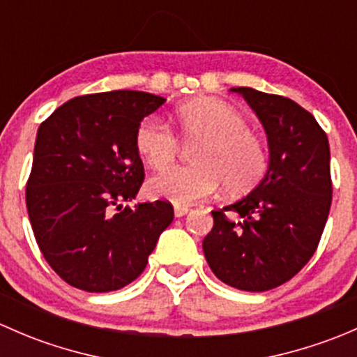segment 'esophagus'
Instances as JSON below:
<instances>
[{"label": "esophagus", "mask_w": 357, "mask_h": 357, "mask_svg": "<svg viewBox=\"0 0 357 357\" xmlns=\"http://www.w3.org/2000/svg\"><path fill=\"white\" fill-rule=\"evenodd\" d=\"M188 211H190V208L185 207V205H176L174 215H176V218H183L185 214H188Z\"/></svg>", "instance_id": "1"}]
</instances>
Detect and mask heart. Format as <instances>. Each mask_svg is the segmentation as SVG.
<instances>
[{"label": "heart", "instance_id": "heart-1", "mask_svg": "<svg viewBox=\"0 0 357 357\" xmlns=\"http://www.w3.org/2000/svg\"><path fill=\"white\" fill-rule=\"evenodd\" d=\"M176 122L186 143L200 142L192 167H171L149 181L150 195L176 205L207 199L225 183L229 192L252 188L266 171V150L235 107L218 98H197L176 110ZM136 149L152 169L172 164L179 150L174 132L155 117L136 129Z\"/></svg>", "mask_w": 357, "mask_h": 357}]
</instances>
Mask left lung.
Segmentation results:
<instances>
[{"label": "left lung", "instance_id": "left-lung-1", "mask_svg": "<svg viewBox=\"0 0 357 357\" xmlns=\"http://www.w3.org/2000/svg\"><path fill=\"white\" fill-rule=\"evenodd\" d=\"M245 98L268 136V171L242 200L212 211L204 238L212 273L229 287L266 291L289 282L316 252L332 205L330 145L316 119L294 100L254 88ZM225 210L241 221L229 222Z\"/></svg>", "mask_w": 357, "mask_h": 357}]
</instances>
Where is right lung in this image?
Returning a JSON list of instances; mask_svg holds the SVG:
<instances>
[{"instance_id":"obj_1","label":"right lung","mask_w":357,"mask_h":357,"mask_svg":"<svg viewBox=\"0 0 357 357\" xmlns=\"http://www.w3.org/2000/svg\"><path fill=\"white\" fill-rule=\"evenodd\" d=\"M164 102L129 89L77 96L39 126L29 219L48 264L75 289L100 294L135 282L174 219L162 200L122 207L145 178L136 129Z\"/></svg>"}]
</instances>
